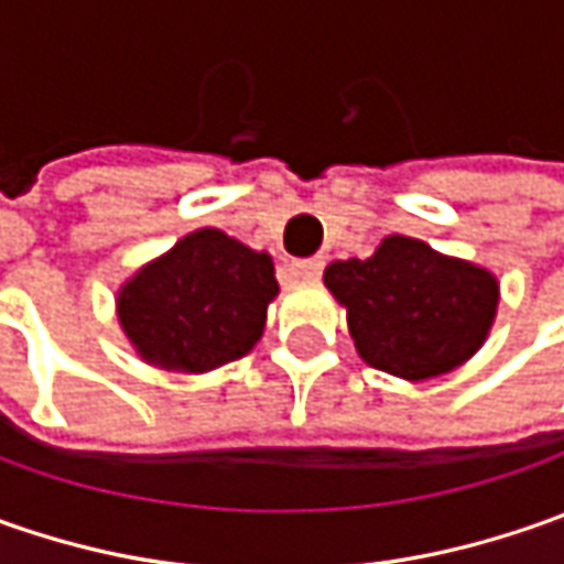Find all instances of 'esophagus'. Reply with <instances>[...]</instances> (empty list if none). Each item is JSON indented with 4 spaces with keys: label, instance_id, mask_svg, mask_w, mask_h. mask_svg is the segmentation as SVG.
<instances>
[{
    "label": "esophagus",
    "instance_id": "34e87169",
    "mask_svg": "<svg viewBox=\"0 0 564 564\" xmlns=\"http://www.w3.org/2000/svg\"><path fill=\"white\" fill-rule=\"evenodd\" d=\"M323 257H307V260H292V272L297 279H319L323 275Z\"/></svg>",
    "mask_w": 564,
    "mask_h": 564
}]
</instances>
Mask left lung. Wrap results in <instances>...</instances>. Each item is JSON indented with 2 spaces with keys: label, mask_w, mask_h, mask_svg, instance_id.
I'll use <instances>...</instances> for the list:
<instances>
[{
  "label": "left lung",
  "mask_w": 564,
  "mask_h": 564,
  "mask_svg": "<svg viewBox=\"0 0 564 564\" xmlns=\"http://www.w3.org/2000/svg\"><path fill=\"white\" fill-rule=\"evenodd\" d=\"M348 307L360 358L392 377L430 379L465 364L487 338L499 285L487 270L392 235L367 260L326 267Z\"/></svg>",
  "instance_id": "obj_1"
}]
</instances>
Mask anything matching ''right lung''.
<instances>
[{"label": "right lung", "instance_id": "add662e5", "mask_svg": "<svg viewBox=\"0 0 564 564\" xmlns=\"http://www.w3.org/2000/svg\"><path fill=\"white\" fill-rule=\"evenodd\" d=\"M275 292L267 253L200 228L121 289L119 319L143 360L204 373L257 345Z\"/></svg>", "mask_w": 564, "mask_h": 564}]
</instances>
